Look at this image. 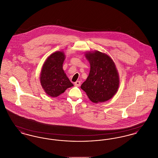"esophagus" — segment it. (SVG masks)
Returning <instances> with one entry per match:
<instances>
[{
    "label": "esophagus",
    "mask_w": 158,
    "mask_h": 158,
    "mask_svg": "<svg viewBox=\"0 0 158 158\" xmlns=\"http://www.w3.org/2000/svg\"><path fill=\"white\" fill-rule=\"evenodd\" d=\"M81 81H76V82H75V85L76 86H79L80 85H81Z\"/></svg>",
    "instance_id": "1"
}]
</instances>
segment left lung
<instances>
[{
  "instance_id": "1",
  "label": "left lung",
  "mask_w": 158,
  "mask_h": 158,
  "mask_svg": "<svg viewBox=\"0 0 158 158\" xmlns=\"http://www.w3.org/2000/svg\"><path fill=\"white\" fill-rule=\"evenodd\" d=\"M85 57L90 63V69L81 89L94 103L110 99L117 93L120 84L114 62L109 56L99 51L88 52Z\"/></svg>"
}]
</instances>
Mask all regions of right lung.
<instances>
[{"instance_id":"right-lung-1","label":"right lung","mask_w":158,"mask_h":158,"mask_svg":"<svg viewBox=\"0 0 158 158\" xmlns=\"http://www.w3.org/2000/svg\"><path fill=\"white\" fill-rule=\"evenodd\" d=\"M65 55L62 52L52 54L45 61L41 69L40 82L45 93L57 97L73 86L63 69Z\"/></svg>"}]
</instances>
